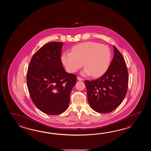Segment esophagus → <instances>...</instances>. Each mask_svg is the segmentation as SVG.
Wrapping results in <instances>:
<instances>
[{"label":"esophagus","instance_id":"34e87169","mask_svg":"<svg viewBox=\"0 0 151 151\" xmlns=\"http://www.w3.org/2000/svg\"><path fill=\"white\" fill-rule=\"evenodd\" d=\"M77 79L78 80H80V81H83V78H81L79 77H77Z\"/></svg>","mask_w":151,"mask_h":151}]
</instances>
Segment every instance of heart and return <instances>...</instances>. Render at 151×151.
I'll list each match as a JSON object with an SVG mask.
<instances>
[{"label":"heart","instance_id":"b5f03b06","mask_svg":"<svg viewBox=\"0 0 151 151\" xmlns=\"http://www.w3.org/2000/svg\"><path fill=\"white\" fill-rule=\"evenodd\" d=\"M111 52L108 46L96 42H86L76 45L72 52H65L61 55L62 63L70 73L76 72L83 65V76L99 77L109 67Z\"/></svg>","mask_w":151,"mask_h":151}]
</instances>
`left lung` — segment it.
Listing matches in <instances>:
<instances>
[{
	"instance_id": "1",
	"label": "left lung",
	"mask_w": 151,
	"mask_h": 151,
	"mask_svg": "<svg viewBox=\"0 0 151 151\" xmlns=\"http://www.w3.org/2000/svg\"><path fill=\"white\" fill-rule=\"evenodd\" d=\"M128 81L125 59L114 46V57L106 72L96 80L84 82L91 107L100 113L111 112L116 109L126 94Z\"/></svg>"
}]
</instances>
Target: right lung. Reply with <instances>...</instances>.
Segmentation results:
<instances>
[{
	"label": "right lung",
	"mask_w": 151,
	"mask_h": 151,
	"mask_svg": "<svg viewBox=\"0 0 151 151\" xmlns=\"http://www.w3.org/2000/svg\"><path fill=\"white\" fill-rule=\"evenodd\" d=\"M63 42H50L33 55L27 73V85L36 107L48 115H58L69 106L76 75L65 71L61 62Z\"/></svg>",
	"instance_id": "1"
}]
</instances>
